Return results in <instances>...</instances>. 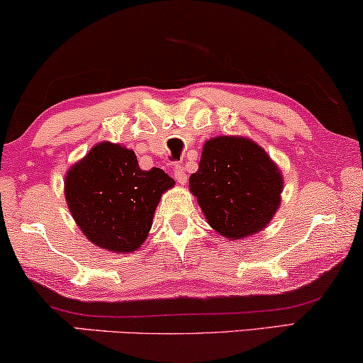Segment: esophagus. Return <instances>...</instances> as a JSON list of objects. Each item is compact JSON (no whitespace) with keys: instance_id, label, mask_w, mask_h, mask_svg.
I'll use <instances>...</instances> for the list:
<instances>
[{"instance_id":"esophagus-1","label":"esophagus","mask_w":363,"mask_h":363,"mask_svg":"<svg viewBox=\"0 0 363 363\" xmlns=\"http://www.w3.org/2000/svg\"><path fill=\"white\" fill-rule=\"evenodd\" d=\"M173 174H174V180L180 183V185H185V183H186V173H185V169H183V167H180V164H174Z\"/></svg>"}]
</instances>
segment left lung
Wrapping results in <instances>:
<instances>
[{"instance_id": "left-lung-1", "label": "left lung", "mask_w": 363, "mask_h": 363, "mask_svg": "<svg viewBox=\"0 0 363 363\" xmlns=\"http://www.w3.org/2000/svg\"><path fill=\"white\" fill-rule=\"evenodd\" d=\"M190 191L213 230L237 240L261 232L281 203L283 174L257 143L217 136L203 145Z\"/></svg>"}]
</instances>
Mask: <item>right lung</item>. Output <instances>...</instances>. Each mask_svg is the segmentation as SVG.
I'll return each instance as SVG.
<instances>
[{"instance_id": "add662e5", "label": "right lung", "mask_w": 363, "mask_h": 363, "mask_svg": "<svg viewBox=\"0 0 363 363\" xmlns=\"http://www.w3.org/2000/svg\"><path fill=\"white\" fill-rule=\"evenodd\" d=\"M174 185L163 169H141L133 150L104 141L65 174V200L92 244L133 252L146 240L161 195Z\"/></svg>"}]
</instances>
